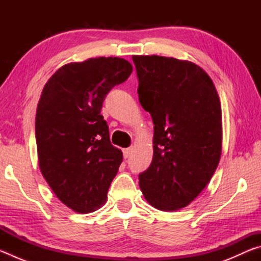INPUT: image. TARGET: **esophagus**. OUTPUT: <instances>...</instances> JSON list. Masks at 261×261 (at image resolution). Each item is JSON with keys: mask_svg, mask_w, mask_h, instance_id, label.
<instances>
[{"mask_svg": "<svg viewBox=\"0 0 261 261\" xmlns=\"http://www.w3.org/2000/svg\"><path fill=\"white\" fill-rule=\"evenodd\" d=\"M132 152L131 148H124L123 149V155H124V159H127L130 156V154Z\"/></svg>", "mask_w": 261, "mask_h": 261, "instance_id": "obj_1", "label": "esophagus"}]
</instances>
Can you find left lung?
Returning a JSON list of instances; mask_svg holds the SVG:
<instances>
[{
  "instance_id": "left-lung-1",
  "label": "left lung",
  "mask_w": 261,
  "mask_h": 261,
  "mask_svg": "<svg viewBox=\"0 0 261 261\" xmlns=\"http://www.w3.org/2000/svg\"><path fill=\"white\" fill-rule=\"evenodd\" d=\"M139 102L154 124L153 160L139 187L154 208L187 207L214 175L222 151V113L199 65L165 56H132Z\"/></svg>"
}]
</instances>
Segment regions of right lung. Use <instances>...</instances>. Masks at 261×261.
Instances as JSON below:
<instances>
[{"mask_svg": "<svg viewBox=\"0 0 261 261\" xmlns=\"http://www.w3.org/2000/svg\"><path fill=\"white\" fill-rule=\"evenodd\" d=\"M132 72L120 57H95L61 67L48 79L35 116L39 168L56 197L86 214L102 206L123 153L110 144L102 102Z\"/></svg>", "mask_w": 261, "mask_h": 261, "instance_id": "obj_1", "label": "right lung"}]
</instances>
